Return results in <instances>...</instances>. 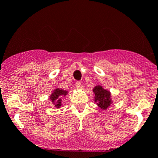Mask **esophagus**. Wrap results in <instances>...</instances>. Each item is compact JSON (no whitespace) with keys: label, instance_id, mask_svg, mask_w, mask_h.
I'll use <instances>...</instances> for the list:
<instances>
[{"label":"esophagus","instance_id":"obj_1","mask_svg":"<svg viewBox=\"0 0 158 158\" xmlns=\"http://www.w3.org/2000/svg\"><path fill=\"white\" fill-rule=\"evenodd\" d=\"M76 85L78 89H81L82 88V85L81 83V82H79V81H77V82H76Z\"/></svg>","mask_w":158,"mask_h":158}]
</instances>
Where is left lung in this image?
I'll use <instances>...</instances> for the list:
<instances>
[{"label": "left lung", "instance_id": "1", "mask_svg": "<svg viewBox=\"0 0 158 158\" xmlns=\"http://www.w3.org/2000/svg\"><path fill=\"white\" fill-rule=\"evenodd\" d=\"M93 92L95 94V101H98V106L101 109H107L110 104L111 101L110 98V92L104 90L101 86H96Z\"/></svg>", "mask_w": 158, "mask_h": 158}]
</instances>
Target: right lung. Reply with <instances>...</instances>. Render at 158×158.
Instances as JSON below:
<instances>
[{
	"label": "right lung",
	"instance_id": "right-lung-1",
	"mask_svg": "<svg viewBox=\"0 0 158 158\" xmlns=\"http://www.w3.org/2000/svg\"><path fill=\"white\" fill-rule=\"evenodd\" d=\"M66 94H67V92H66V91L57 89H55V90L53 92L50 98L51 99V101H52L53 102H54L56 107H59L61 105V99H62V98L64 97V96L66 95Z\"/></svg>",
	"mask_w": 158,
	"mask_h": 158
}]
</instances>
